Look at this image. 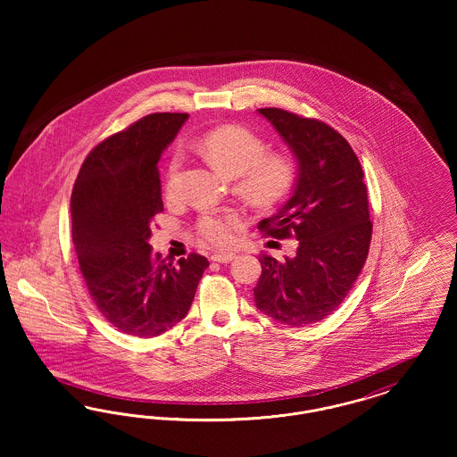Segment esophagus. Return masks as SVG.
Segmentation results:
<instances>
[{"label":"esophagus","instance_id":"esophagus-1","mask_svg":"<svg viewBox=\"0 0 457 457\" xmlns=\"http://www.w3.org/2000/svg\"><path fill=\"white\" fill-rule=\"evenodd\" d=\"M211 259L219 263H228V262L235 261L237 255L235 253H214Z\"/></svg>","mask_w":457,"mask_h":457}]
</instances>
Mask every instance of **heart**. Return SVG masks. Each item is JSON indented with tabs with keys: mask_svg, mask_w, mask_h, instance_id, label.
I'll use <instances>...</instances> for the list:
<instances>
[{
	"mask_svg": "<svg viewBox=\"0 0 457 457\" xmlns=\"http://www.w3.org/2000/svg\"><path fill=\"white\" fill-rule=\"evenodd\" d=\"M198 149L219 171L237 176L239 192L257 205L279 198L295 179V162L287 155L263 154L265 145L261 138L238 125L205 131L198 140ZM179 164L181 155L176 153L168 168L170 187ZM238 222L235 212H205L196 222V231L205 243L224 246L235 238Z\"/></svg>",
	"mask_w": 457,
	"mask_h": 457,
	"instance_id": "1",
	"label": "heart"
}]
</instances>
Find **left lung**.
Masks as SVG:
<instances>
[{
	"mask_svg": "<svg viewBox=\"0 0 457 457\" xmlns=\"http://www.w3.org/2000/svg\"><path fill=\"white\" fill-rule=\"evenodd\" d=\"M295 154L293 194L259 229L298 239L295 257L262 255L253 289L265 315L291 327L324 320L358 279L371 239L367 185L348 140L324 121L279 108L257 109Z\"/></svg>",
	"mask_w": 457,
	"mask_h": 457,
	"instance_id": "8db88e82",
	"label": "left lung"
}]
</instances>
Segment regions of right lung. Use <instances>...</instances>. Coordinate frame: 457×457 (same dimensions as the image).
I'll list each match as a JSON object with an SVG mask.
<instances>
[{"instance_id": "add662e5", "label": "right lung", "mask_w": 457, "mask_h": 457, "mask_svg": "<svg viewBox=\"0 0 457 457\" xmlns=\"http://www.w3.org/2000/svg\"><path fill=\"white\" fill-rule=\"evenodd\" d=\"M187 112H154L96 145L71 192V238L88 293L118 330L155 337L183 320L209 267L198 253L176 265L153 255L162 212L157 162Z\"/></svg>"}]
</instances>
